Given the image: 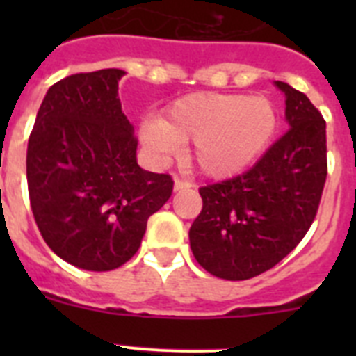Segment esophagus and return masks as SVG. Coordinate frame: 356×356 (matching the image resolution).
Wrapping results in <instances>:
<instances>
[{
    "mask_svg": "<svg viewBox=\"0 0 356 356\" xmlns=\"http://www.w3.org/2000/svg\"><path fill=\"white\" fill-rule=\"evenodd\" d=\"M193 187V184H188V181L185 180H180V178H176L175 180V191L178 193V191H185V188H191Z\"/></svg>",
    "mask_w": 356,
    "mask_h": 356,
    "instance_id": "1",
    "label": "esophagus"
}]
</instances>
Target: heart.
Segmentation results:
<instances>
[{"mask_svg":"<svg viewBox=\"0 0 356 356\" xmlns=\"http://www.w3.org/2000/svg\"><path fill=\"white\" fill-rule=\"evenodd\" d=\"M278 128V110L271 99L244 94L194 92L168 106L163 119L140 121V143L156 162L193 143V160L210 178H228L246 171L262 156Z\"/></svg>","mask_w":356,"mask_h":356,"instance_id":"heart-1","label":"heart"}]
</instances>
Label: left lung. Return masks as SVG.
Returning <instances> with one entry per match:
<instances>
[{"instance_id": "1", "label": "left lung", "mask_w": 356, "mask_h": 356, "mask_svg": "<svg viewBox=\"0 0 356 356\" xmlns=\"http://www.w3.org/2000/svg\"><path fill=\"white\" fill-rule=\"evenodd\" d=\"M285 94L289 130L250 171L200 188L203 209L188 229L191 250L205 271L250 280L275 267L316 219L326 181V122L300 90Z\"/></svg>"}]
</instances>
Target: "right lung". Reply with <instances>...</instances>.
Masks as SVG:
<instances>
[{
  "label": "right lung",
  "instance_id": "obj_1",
  "mask_svg": "<svg viewBox=\"0 0 356 356\" xmlns=\"http://www.w3.org/2000/svg\"><path fill=\"white\" fill-rule=\"evenodd\" d=\"M122 76L121 69H102L56 81L28 140V194L40 235L87 271L127 264L175 184L137 163L134 127L118 96Z\"/></svg>",
  "mask_w": 356,
  "mask_h": 356
}]
</instances>
